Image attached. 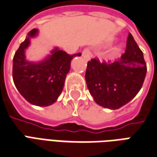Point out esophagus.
I'll return each mask as SVG.
<instances>
[{
  "mask_svg": "<svg viewBox=\"0 0 157 157\" xmlns=\"http://www.w3.org/2000/svg\"><path fill=\"white\" fill-rule=\"evenodd\" d=\"M82 56L86 59H90L91 56H92V53H91V50L89 48H86L83 49L82 51Z\"/></svg>",
  "mask_w": 157,
  "mask_h": 157,
  "instance_id": "obj_1",
  "label": "esophagus"
}]
</instances>
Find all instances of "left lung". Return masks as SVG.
<instances>
[{
    "instance_id": "obj_1",
    "label": "left lung",
    "mask_w": 157,
    "mask_h": 157,
    "mask_svg": "<svg viewBox=\"0 0 157 157\" xmlns=\"http://www.w3.org/2000/svg\"><path fill=\"white\" fill-rule=\"evenodd\" d=\"M143 52L128 33L125 53L112 62L92 59L87 63L86 86L98 105L110 109L121 108L137 95L146 74Z\"/></svg>"
}]
</instances>
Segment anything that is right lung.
Returning a JSON list of instances; mask_svg holds the SVG:
<instances>
[{
  "label": "right lung",
  "mask_w": 157,
  "mask_h": 157,
  "mask_svg": "<svg viewBox=\"0 0 157 157\" xmlns=\"http://www.w3.org/2000/svg\"><path fill=\"white\" fill-rule=\"evenodd\" d=\"M32 29L20 44L13 57L12 78L20 94L31 104L45 107L53 104L61 93L65 77L70 71L71 61L81 53L69 55L56 48L51 55L40 63L27 61L24 52L29 47L30 38L37 34Z\"/></svg>",
  "instance_id": "right-lung-1"
}]
</instances>
